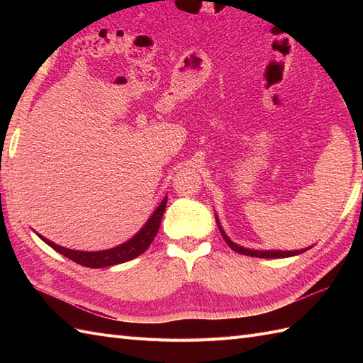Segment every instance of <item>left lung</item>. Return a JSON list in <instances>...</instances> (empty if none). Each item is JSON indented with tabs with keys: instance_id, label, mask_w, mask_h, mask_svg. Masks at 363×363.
Wrapping results in <instances>:
<instances>
[{
	"instance_id": "left-lung-1",
	"label": "left lung",
	"mask_w": 363,
	"mask_h": 363,
	"mask_svg": "<svg viewBox=\"0 0 363 363\" xmlns=\"http://www.w3.org/2000/svg\"><path fill=\"white\" fill-rule=\"evenodd\" d=\"M217 225H218V229L220 233L223 235V238H225L226 243L229 245L230 250H234L235 252L238 254H245V256H251V257H260V259H279V257H291V256H298V254L304 252L306 250H299V251H252V250H246V248H242V246H238L235 243H233L229 240V237L225 234V230L221 229L220 226V221L217 220Z\"/></svg>"
}]
</instances>
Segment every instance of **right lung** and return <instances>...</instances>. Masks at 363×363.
Segmentation results:
<instances>
[{"mask_svg": "<svg viewBox=\"0 0 363 363\" xmlns=\"http://www.w3.org/2000/svg\"><path fill=\"white\" fill-rule=\"evenodd\" d=\"M165 207H167V198L159 204L156 212L151 215L148 223H146V225L140 230H138L137 235L130 238L129 242L123 243V245L117 246V248H112V250L96 251V252L74 251V250H68V248H64V246L52 243L48 240V238H45L42 235H38V237H40L46 245H50L52 250H56L57 252L62 254V256L68 257L82 267L104 268V267L118 265V264H123V262L135 259L137 256H140L142 252L148 250V246L151 245L154 237H156V234H157L162 217H164Z\"/></svg>", "mask_w": 363, "mask_h": 363, "instance_id": "right-lung-1", "label": "right lung"}]
</instances>
